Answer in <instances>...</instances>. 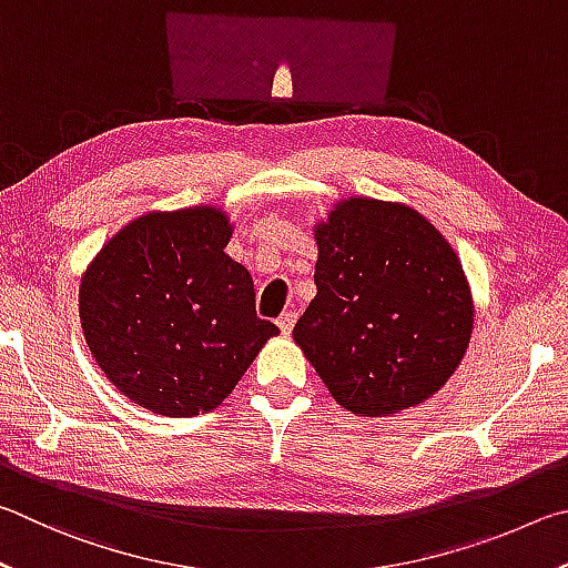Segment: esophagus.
Returning a JSON list of instances; mask_svg holds the SVG:
<instances>
[{"label":"esophagus","mask_w":568,"mask_h":568,"mask_svg":"<svg viewBox=\"0 0 568 568\" xmlns=\"http://www.w3.org/2000/svg\"><path fill=\"white\" fill-rule=\"evenodd\" d=\"M294 322H296V314H294V312H284V314L276 320V324H278V329H282V334H292Z\"/></svg>","instance_id":"obj_1"}]
</instances>
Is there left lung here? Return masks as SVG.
<instances>
[{
  "mask_svg": "<svg viewBox=\"0 0 568 568\" xmlns=\"http://www.w3.org/2000/svg\"><path fill=\"white\" fill-rule=\"evenodd\" d=\"M316 296L294 342L344 409L389 416L449 382L474 329L459 256L416 209L349 196L314 226Z\"/></svg>",
  "mask_w": 568,
  "mask_h": 568,
  "instance_id": "obj_1",
  "label": "left lung"
}]
</instances>
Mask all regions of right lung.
Masks as SVG:
<instances>
[{
	"label": "right lung",
	"instance_id": "add662e5",
	"mask_svg": "<svg viewBox=\"0 0 568 568\" xmlns=\"http://www.w3.org/2000/svg\"><path fill=\"white\" fill-rule=\"evenodd\" d=\"M216 206L149 212L109 239L79 286L89 352L126 399L162 416L216 409L278 326L256 316L254 282L224 252Z\"/></svg>",
	"mask_w": 568,
	"mask_h": 568
}]
</instances>
